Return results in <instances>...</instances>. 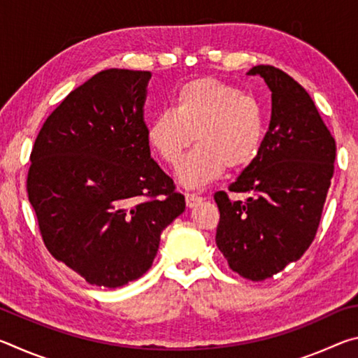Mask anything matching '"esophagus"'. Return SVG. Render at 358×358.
Instances as JSON below:
<instances>
[{"mask_svg":"<svg viewBox=\"0 0 358 358\" xmlns=\"http://www.w3.org/2000/svg\"><path fill=\"white\" fill-rule=\"evenodd\" d=\"M203 201V197L202 196H197V194H194V192H187L186 194V205L189 208H192V207H196L197 203H201Z\"/></svg>","mask_w":358,"mask_h":358,"instance_id":"34e87169","label":"esophagus"}]
</instances>
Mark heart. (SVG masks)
I'll return each instance as SVG.
<instances>
[{
	"instance_id": "b5f03b06",
	"label": "heart",
	"mask_w": 358,
	"mask_h": 358,
	"mask_svg": "<svg viewBox=\"0 0 358 358\" xmlns=\"http://www.w3.org/2000/svg\"><path fill=\"white\" fill-rule=\"evenodd\" d=\"M197 147L178 169L187 187L202 186L226 171L256 161L265 138L262 106L234 85L211 77L194 78L175 90L169 110L150 120L147 142L169 166H178L185 151Z\"/></svg>"
}]
</instances>
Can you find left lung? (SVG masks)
<instances>
[{"instance_id": "8db88e82", "label": "left lung", "mask_w": 358, "mask_h": 358, "mask_svg": "<svg viewBox=\"0 0 358 358\" xmlns=\"http://www.w3.org/2000/svg\"><path fill=\"white\" fill-rule=\"evenodd\" d=\"M248 74L264 77L271 92V120L264 145L230 192L215 194L220 208L216 245L229 266L251 281H264L299 260L316 237L336 143L311 96L286 72L259 64Z\"/></svg>"}]
</instances>
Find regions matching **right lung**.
Wrapping results in <instances>:
<instances>
[{
	"mask_svg": "<svg viewBox=\"0 0 358 358\" xmlns=\"http://www.w3.org/2000/svg\"><path fill=\"white\" fill-rule=\"evenodd\" d=\"M150 71L106 69L42 124L27 191L53 257L90 284L120 287L156 257L185 196L150 155L143 106Z\"/></svg>",
	"mask_w": 358,
	"mask_h": 358,
	"instance_id": "right-lung-1",
	"label": "right lung"
}]
</instances>
